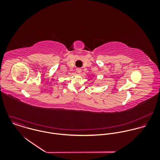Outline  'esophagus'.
Listing matches in <instances>:
<instances>
[{
	"instance_id": "1",
	"label": "esophagus",
	"mask_w": 160,
	"mask_h": 160,
	"mask_svg": "<svg viewBox=\"0 0 160 160\" xmlns=\"http://www.w3.org/2000/svg\"><path fill=\"white\" fill-rule=\"evenodd\" d=\"M76 71H77L78 73H80L81 72V69L78 68L76 69Z\"/></svg>"
}]
</instances>
